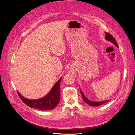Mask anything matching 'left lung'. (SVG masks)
Returning <instances> with one entry per match:
<instances>
[{
  "mask_svg": "<svg viewBox=\"0 0 135 135\" xmlns=\"http://www.w3.org/2000/svg\"><path fill=\"white\" fill-rule=\"evenodd\" d=\"M105 39L109 42L113 43V44L115 45L116 47L118 48V45H117V43L115 41V38H114V37L111 35V34L108 33L107 32H105ZM81 93L82 94V99L84 100V102L88 104L91 106H94V107H96V106H99L108 102V100H105V101H102V102H92L86 97V96L84 95V94L83 93L82 90H81Z\"/></svg>",
  "mask_w": 135,
  "mask_h": 135,
  "instance_id": "1",
  "label": "left lung"
}]
</instances>
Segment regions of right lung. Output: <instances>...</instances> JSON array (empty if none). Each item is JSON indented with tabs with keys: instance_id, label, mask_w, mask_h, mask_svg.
Listing matches in <instances>:
<instances>
[{
	"instance_id": "1",
	"label": "right lung",
	"mask_w": 135,
	"mask_h": 135,
	"mask_svg": "<svg viewBox=\"0 0 135 135\" xmlns=\"http://www.w3.org/2000/svg\"><path fill=\"white\" fill-rule=\"evenodd\" d=\"M61 79L62 77L53 86L50 92L41 99L30 100L22 96L18 91H17V93L22 102L30 107L41 110H51L55 108L59 103L60 97V85Z\"/></svg>"
}]
</instances>
